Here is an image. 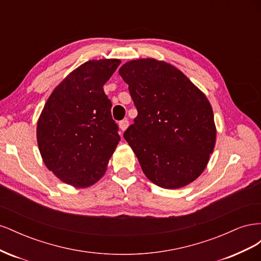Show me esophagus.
Instances as JSON below:
<instances>
[{
	"label": "esophagus",
	"instance_id": "1",
	"mask_svg": "<svg viewBox=\"0 0 261 261\" xmlns=\"http://www.w3.org/2000/svg\"><path fill=\"white\" fill-rule=\"evenodd\" d=\"M128 125H129V123H128V120H127V118H124V120H122L120 123H118V126H120V129H121V132H122V133H123V132H125L126 129H127Z\"/></svg>",
	"mask_w": 261,
	"mask_h": 261
}]
</instances>
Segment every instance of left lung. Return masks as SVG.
Wrapping results in <instances>:
<instances>
[{
    "instance_id": "1",
    "label": "left lung",
    "mask_w": 261,
    "mask_h": 261,
    "mask_svg": "<svg viewBox=\"0 0 261 261\" xmlns=\"http://www.w3.org/2000/svg\"><path fill=\"white\" fill-rule=\"evenodd\" d=\"M138 115L124 133L145 175L167 189L181 188L206 169L217 139L212 107L188 77L155 59L118 69Z\"/></svg>"
}]
</instances>
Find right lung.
Instances as JSON below:
<instances>
[{"mask_svg": "<svg viewBox=\"0 0 261 261\" xmlns=\"http://www.w3.org/2000/svg\"><path fill=\"white\" fill-rule=\"evenodd\" d=\"M121 61L90 60L69 73L46 100L37 122L42 160L63 183L96 184L121 140L103 85Z\"/></svg>", "mask_w": 261, "mask_h": 261, "instance_id": "add662e5", "label": "right lung"}]
</instances>
